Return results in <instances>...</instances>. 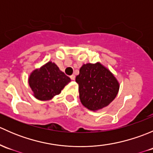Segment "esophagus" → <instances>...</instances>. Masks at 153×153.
<instances>
[{"label":"esophagus","instance_id":"1","mask_svg":"<svg viewBox=\"0 0 153 153\" xmlns=\"http://www.w3.org/2000/svg\"><path fill=\"white\" fill-rule=\"evenodd\" d=\"M70 78H71V80H72V81H74V80H75V76L74 75H72L70 76Z\"/></svg>","mask_w":153,"mask_h":153}]
</instances>
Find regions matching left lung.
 Here are the masks:
<instances>
[{"mask_svg": "<svg viewBox=\"0 0 153 153\" xmlns=\"http://www.w3.org/2000/svg\"><path fill=\"white\" fill-rule=\"evenodd\" d=\"M75 81L78 84L81 104L94 112L109 105L120 88L115 75L100 62L83 64Z\"/></svg>", "mask_w": 153, "mask_h": 153, "instance_id": "left-lung-1", "label": "left lung"}]
</instances>
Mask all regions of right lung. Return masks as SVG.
<instances>
[{"label":"right lung","instance_id":"obj_1","mask_svg":"<svg viewBox=\"0 0 153 153\" xmlns=\"http://www.w3.org/2000/svg\"><path fill=\"white\" fill-rule=\"evenodd\" d=\"M70 81V78L52 61L32 71L28 78L32 95L40 101L52 99L55 95H59Z\"/></svg>","mask_w":153,"mask_h":153}]
</instances>
